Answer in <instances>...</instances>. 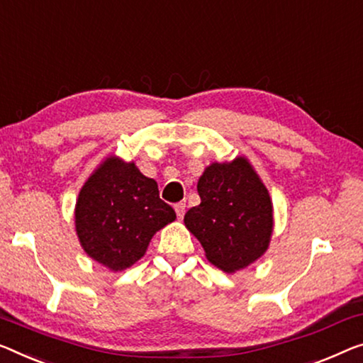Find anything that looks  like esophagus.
Returning a JSON list of instances; mask_svg holds the SVG:
<instances>
[{"label":"esophagus","instance_id":"obj_1","mask_svg":"<svg viewBox=\"0 0 363 363\" xmlns=\"http://www.w3.org/2000/svg\"><path fill=\"white\" fill-rule=\"evenodd\" d=\"M174 210H176L177 218L182 220V218H184V213H186V203H184V202L176 203V205H174Z\"/></svg>","mask_w":363,"mask_h":363}]
</instances>
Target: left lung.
Here are the masks:
<instances>
[{"label":"left lung","mask_w":363,"mask_h":363,"mask_svg":"<svg viewBox=\"0 0 363 363\" xmlns=\"http://www.w3.org/2000/svg\"><path fill=\"white\" fill-rule=\"evenodd\" d=\"M200 205L184 216L205 257L226 274L261 259L274 233V205L267 187L246 156L213 161L199 177Z\"/></svg>","instance_id":"obj_1"}]
</instances>
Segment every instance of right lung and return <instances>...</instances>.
I'll list each match as a JSON object with an SVG mask.
<instances>
[{"mask_svg":"<svg viewBox=\"0 0 363 363\" xmlns=\"http://www.w3.org/2000/svg\"><path fill=\"white\" fill-rule=\"evenodd\" d=\"M174 220V210L160 199L158 182L116 155L91 172L74 205L81 247L112 272L132 267L156 231Z\"/></svg>","mask_w":363,"mask_h":363,"instance_id":"obj_1","label":"right lung"}]
</instances>
